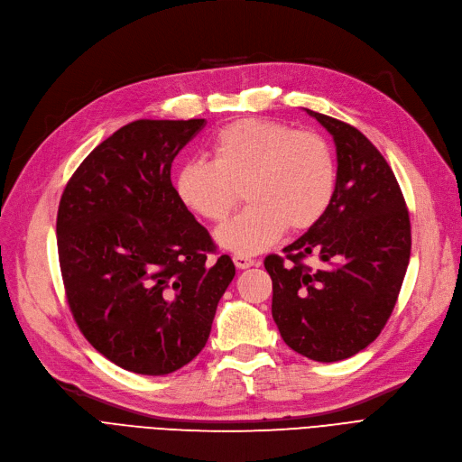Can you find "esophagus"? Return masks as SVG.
Instances as JSON below:
<instances>
[{
	"mask_svg": "<svg viewBox=\"0 0 462 462\" xmlns=\"http://www.w3.org/2000/svg\"><path fill=\"white\" fill-rule=\"evenodd\" d=\"M234 264H236V268L245 270V268H251V266L257 264V261H253L249 257H244V254H234Z\"/></svg>",
	"mask_w": 462,
	"mask_h": 462,
	"instance_id": "obj_1",
	"label": "esophagus"
}]
</instances>
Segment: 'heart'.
<instances>
[{
    "instance_id": "b5f03b06",
    "label": "heart",
    "mask_w": 462,
    "mask_h": 462,
    "mask_svg": "<svg viewBox=\"0 0 462 462\" xmlns=\"http://www.w3.org/2000/svg\"><path fill=\"white\" fill-rule=\"evenodd\" d=\"M213 163L190 160L175 173V194L192 213L220 222L240 199L247 208L217 230L222 249L257 254L289 228L304 232L328 211L337 169L329 144L314 133L247 117L220 129Z\"/></svg>"
}]
</instances>
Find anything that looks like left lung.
Wrapping results in <instances>:
<instances>
[{
  "instance_id": "obj_1",
  "label": "left lung",
  "mask_w": 462,
  "mask_h": 462,
  "mask_svg": "<svg viewBox=\"0 0 462 462\" xmlns=\"http://www.w3.org/2000/svg\"><path fill=\"white\" fill-rule=\"evenodd\" d=\"M329 131L337 182L328 211L280 254H268L272 318L289 348L338 362L379 337L394 310L411 254V225L400 184L365 134L306 110ZM306 256L322 261L312 271Z\"/></svg>"
}]
</instances>
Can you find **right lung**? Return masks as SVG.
<instances>
[{"label": "right lung", "mask_w": 462, "mask_h": 462, "mask_svg": "<svg viewBox=\"0 0 462 462\" xmlns=\"http://www.w3.org/2000/svg\"><path fill=\"white\" fill-rule=\"evenodd\" d=\"M205 119H139L102 141L68 180L57 215L66 299L102 356L167 374L201 352L234 280L171 182V163Z\"/></svg>", "instance_id": "add662e5"}]
</instances>
